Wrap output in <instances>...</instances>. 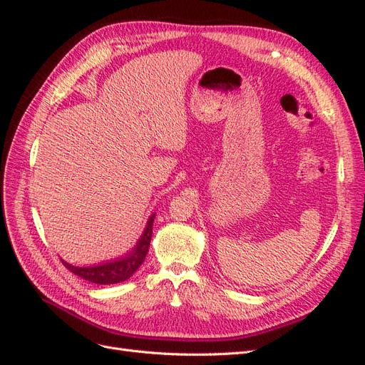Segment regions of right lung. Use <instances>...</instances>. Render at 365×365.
I'll use <instances>...</instances> for the list:
<instances>
[{
	"label": "right lung",
	"mask_w": 365,
	"mask_h": 365,
	"mask_svg": "<svg viewBox=\"0 0 365 365\" xmlns=\"http://www.w3.org/2000/svg\"><path fill=\"white\" fill-rule=\"evenodd\" d=\"M153 219H155V215H152L149 217L146 228L143 231L137 245L123 257L109 260L101 264H91V267H74V264H70L65 260H62V263L65 264V268H68L73 274L79 275L81 279L91 283L114 284V283L125 282L140 268V264L146 259V254L149 251L150 239H152Z\"/></svg>",
	"instance_id": "right-lung-1"
}]
</instances>
